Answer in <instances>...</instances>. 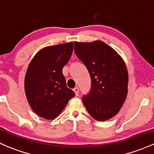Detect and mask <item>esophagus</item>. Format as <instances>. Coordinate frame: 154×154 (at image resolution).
Wrapping results in <instances>:
<instances>
[{
    "label": "esophagus",
    "instance_id": "1",
    "mask_svg": "<svg viewBox=\"0 0 154 154\" xmlns=\"http://www.w3.org/2000/svg\"><path fill=\"white\" fill-rule=\"evenodd\" d=\"M73 91H74V92L75 93V95H76V96H78V94H79V88H74L73 89Z\"/></svg>",
    "mask_w": 154,
    "mask_h": 154
}]
</instances>
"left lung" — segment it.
<instances>
[{"label":"left lung","mask_w":154,"mask_h":154,"mask_svg":"<svg viewBox=\"0 0 154 154\" xmlns=\"http://www.w3.org/2000/svg\"><path fill=\"white\" fill-rule=\"evenodd\" d=\"M74 52L90 74L91 89L82 96L88 112L99 121L119 112L128 92V72L121 57L102 41L74 42Z\"/></svg>","instance_id":"left-lung-1"}]
</instances>
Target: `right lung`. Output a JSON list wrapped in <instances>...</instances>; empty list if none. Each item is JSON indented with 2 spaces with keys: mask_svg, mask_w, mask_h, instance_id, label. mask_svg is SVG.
Masks as SVG:
<instances>
[{
  "mask_svg": "<svg viewBox=\"0 0 154 154\" xmlns=\"http://www.w3.org/2000/svg\"><path fill=\"white\" fill-rule=\"evenodd\" d=\"M73 52V43L47 47L33 57L25 77V91L30 107L38 116L53 119L75 96L67 88L63 72Z\"/></svg>",
  "mask_w": 154,
  "mask_h": 154,
  "instance_id": "right-lung-1",
  "label": "right lung"
}]
</instances>
